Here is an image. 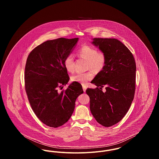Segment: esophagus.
<instances>
[{
  "label": "esophagus",
  "instance_id": "obj_1",
  "mask_svg": "<svg viewBox=\"0 0 159 159\" xmlns=\"http://www.w3.org/2000/svg\"><path fill=\"white\" fill-rule=\"evenodd\" d=\"M82 86H83V91L85 92H86V86H84V85H83Z\"/></svg>",
  "mask_w": 159,
  "mask_h": 159
}]
</instances>
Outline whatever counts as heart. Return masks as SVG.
I'll return each instance as SVG.
<instances>
[{
	"instance_id": "heart-1",
	"label": "heart",
	"mask_w": 159,
	"mask_h": 159,
	"mask_svg": "<svg viewBox=\"0 0 159 159\" xmlns=\"http://www.w3.org/2000/svg\"><path fill=\"white\" fill-rule=\"evenodd\" d=\"M79 57L88 60V68L93 71H99L104 68L106 64V55L101 51L97 50L90 46H83L78 52ZM64 65L66 70L72 73L75 70V59L72 55H68L64 61ZM93 77L92 71H88L84 73H77L71 76V80L73 82H77L83 85L86 84L87 82L92 80Z\"/></svg>"
}]
</instances>
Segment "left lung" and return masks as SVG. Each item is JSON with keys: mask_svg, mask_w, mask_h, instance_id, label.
Returning a JSON list of instances; mask_svg holds the SVG:
<instances>
[{"mask_svg": "<svg viewBox=\"0 0 159 159\" xmlns=\"http://www.w3.org/2000/svg\"><path fill=\"white\" fill-rule=\"evenodd\" d=\"M91 43L104 53L106 61L91 82L97 87L86 92L95 120L110 127L120 121L131 106L135 91L136 64L128 48L116 39L93 38ZM104 85L105 93L102 91Z\"/></svg>", "mask_w": 159, "mask_h": 159, "instance_id": "left-lung-1", "label": "left lung"}]
</instances>
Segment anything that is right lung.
Segmentation results:
<instances>
[{
	"label": "right lung",
	"instance_id": "obj_1",
	"mask_svg": "<svg viewBox=\"0 0 159 159\" xmlns=\"http://www.w3.org/2000/svg\"><path fill=\"white\" fill-rule=\"evenodd\" d=\"M79 38L47 40L28 56L25 67V88L31 107L46 125L57 128L68 121L77 98L83 91L80 83H70L66 91L58 89L68 83L64 61L75 48Z\"/></svg>",
	"mask_w": 159,
	"mask_h": 159
}]
</instances>
